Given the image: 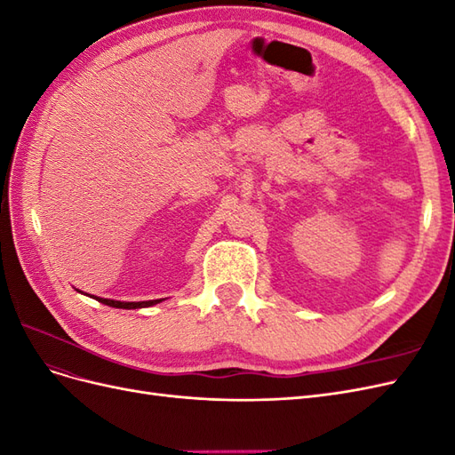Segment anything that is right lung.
I'll return each mask as SVG.
<instances>
[{
    "label": "right lung",
    "mask_w": 455,
    "mask_h": 455,
    "mask_svg": "<svg viewBox=\"0 0 455 455\" xmlns=\"http://www.w3.org/2000/svg\"><path fill=\"white\" fill-rule=\"evenodd\" d=\"M96 298V296H92ZM104 306L109 307H117V309H140V307H149V306H156L163 299H149V301H119V299H108V298H96Z\"/></svg>",
    "instance_id": "1"
}]
</instances>
